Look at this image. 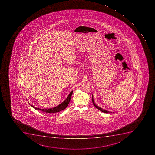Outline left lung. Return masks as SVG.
<instances>
[{
    "mask_svg": "<svg viewBox=\"0 0 155 155\" xmlns=\"http://www.w3.org/2000/svg\"><path fill=\"white\" fill-rule=\"evenodd\" d=\"M92 102H93V105H94V106L96 108H97V109H98L99 110H101V112H104V113H112V112H109L108 110H104V109H102V108H100L99 107L97 106V105L95 104L94 102L93 95L92 96Z\"/></svg>",
    "mask_w": 155,
    "mask_h": 155,
    "instance_id": "obj_1",
    "label": "left lung"
}]
</instances>
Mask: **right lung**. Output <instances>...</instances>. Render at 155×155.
<instances>
[{
	"label": "right lung",
	"instance_id": "add662e5",
	"mask_svg": "<svg viewBox=\"0 0 155 155\" xmlns=\"http://www.w3.org/2000/svg\"><path fill=\"white\" fill-rule=\"evenodd\" d=\"M73 91H72L71 92H70L65 101L63 102L61 104L58 105L57 106L55 107H54V108L47 109H39V108H36L35 107H34L32 105H31V106L36 110H42L43 112H46V113H54L60 112L61 110H63L67 108V107L68 106V105L70 102L71 98V95L73 94Z\"/></svg>",
	"mask_w": 155,
	"mask_h": 155
}]
</instances>
